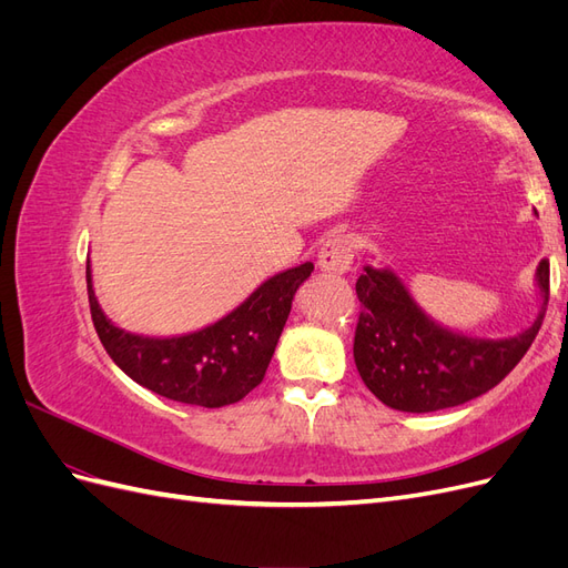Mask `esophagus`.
<instances>
[{"instance_id":"obj_1","label":"esophagus","mask_w":568,"mask_h":568,"mask_svg":"<svg viewBox=\"0 0 568 568\" xmlns=\"http://www.w3.org/2000/svg\"><path fill=\"white\" fill-rule=\"evenodd\" d=\"M353 253H355V246L348 234H332L320 248L317 265L324 272L346 274L353 267Z\"/></svg>"}]
</instances>
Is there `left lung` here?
<instances>
[{
	"mask_svg": "<svg viewBox=\"0 0 568 568\" xmlns=\"http://www.w3.org/2000/svg\"><path fill=\"white\" fill-rule=\"evenodd\" d=\"M542 311L509 338H471L428 320L390 270L365 267L353 357L365 386L400 412H436L478 398L519 365L536 341L549 301V261L538 265Z\"/></svg>",
	"mask_w": 568,
	"mask_h": 568,
	"instance_id": "left-lung-1",
	"label": "left lung"
}]
</instances>
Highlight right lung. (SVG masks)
I'll return each mask as SVG.
<instances>
[{"label":"right lung","mask_w":568,"mask_h":568,"mask_svg":"<svg viewBox=\"0 0 568 568\" xmlns=\"http://www.w3.org/2000/svg\"><path fill=\"white\" fill-rule=\"evenodd\" d=\"M313 267V263H303L274 274L236 311L201 332L149 338L118 329L106 320L97 303L88 265L90 313L99 341L132 382L178 403L222 407L242 400L265 379L291 301Z\"/></svg>","instance_id":"right-lung-1"}]
</instances>
